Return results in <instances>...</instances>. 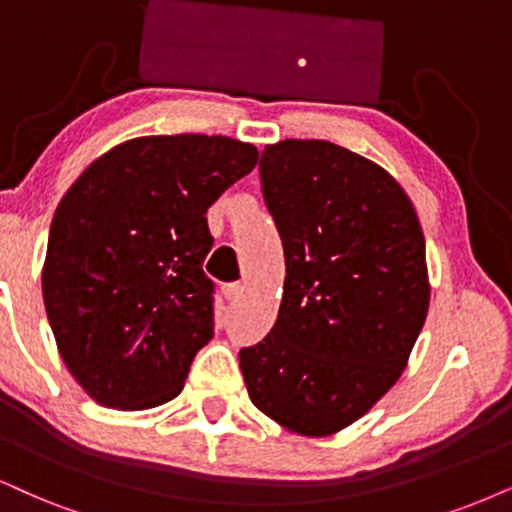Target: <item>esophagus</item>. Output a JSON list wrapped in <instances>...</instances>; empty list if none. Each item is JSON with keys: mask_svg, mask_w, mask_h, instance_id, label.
Masks as SVG:
<instances>
[{"mask_svg": "<svg viewBox=\"0 0 512 512\" xmlns=\"http://www.w3.org/2000/svg\"><path fill=\"white\" fill-rule=\"evenodd\" d=\"M225 299L230 301V304H235V301H239L242 299V294H244V285H239V282H232V285H227L225 289Z\"/></svg>", "mask_w": 512, "mask_h": 512, "instance_id": "34e87169", "label": "esophagus"}]
</instances>
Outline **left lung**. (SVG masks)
Listing matches in <instances>:
<instances>
[{
    "label": "left lung",
    "mask_w": 512,
    "mask_h": 512,
    "mask_svg": "<svg viewBox=\"0 0 512 512\" xmlns=\"http://www.w3.org/2000/svg\"><path fill=\"white\" fill-rule=\"evenodd\" d=\"M258 173L287 277L273 330L239 365L261 413L327 437L406 368L430 306L425 237L399 182L339 144H268Z\"/></svg>",
    "instance_id": "left-lung-1"
}]
</instances>
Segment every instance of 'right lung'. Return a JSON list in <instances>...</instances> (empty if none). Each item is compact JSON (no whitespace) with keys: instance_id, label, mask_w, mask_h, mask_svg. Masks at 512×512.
Instances as JSON below:
<instances>
[{"instance_id":"obj_1","label":"right lung","mask_w":512,"mask_h":512,"mask_svg":"<svg viewBox=\"0 0 512 512\" xmlns=\"http://www.w3.org/2000/svg\"><path fill=\"white\" fill-rule=\"evenodd\" d=\"M258 151L223 135L118 144L68 189L49 227L44 308L63 363L94 401L161 406L213 337L206 211Z\"/></svg>"}]
</instances>
